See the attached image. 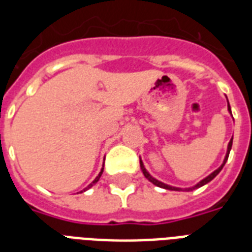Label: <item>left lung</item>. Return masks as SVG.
Returning <instances> with one entry per match:
<instances>
[{
	"mask_svg": "<svg viewBox=\"0 0 252 252\" xmlns=\"http://www.w3.org/2000/svg\"><path fill=\"white\" fill-rule=\"evenodd\" d=\"M229 111H230V106H229ZM230 112H231V111H230ZM231 145H233V138H231V140H230V142H229V146H227V153H226V157H225V161H223V163H222V165H221V167H219V168H217V170H216V171H213V172H212L211 175H209V176H207V178H205V179H203V180H201V182H200V183H197V184H196L195 187H192V188H188L187 191H192V189H195V188H199V187H201V186H204V184L209 183V182H211V180L213 179V178H216V176H217V174H219V172L221 171V170H222V167H223V166H225V163H226L227 158H229V153H230ZM140 166H141V170H142V172H144V175H145V178H146V179L149 180V182H152V183H153V184H156V186H157V187L166 188V189H171V191H184V189H182V188L171 187V186H167V184L162 183V182H159V180L154 179L153 176H152V175H149V172L146 171V170H145V167H144V165H142V162H141V161H140Z\"/></svg>",
	"mask_w": 252,
	"mask_h": 252,
	"instance_id": "8db88e82",
	"label": "left lung"
}]
</instances>
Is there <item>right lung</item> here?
I'll return each mask as SVG.
<instances>
[{
  "instance_id": "right-lung-1",
  "label": "right lung",
  "mask_w": 252,
  "mask_h": 252,
  "mask_svg": "<svg viewBox=\"0 0 252 252\" xmlns=\"http://www.w3.org/2000/svg\"><path fill=\"white\" fill-rule=\"evenodd\" d=\"M102 172H103V168H102V171L99 172V175L96 176V178H95V179H94V182H93V183H91V184H89V186H87V188L93 187V186H94V184L96 183V182H98V180H99V178H100V175H102ZM87 188H86V189H87ZM84 191H85V189H84Z\"/></svg>"
}]
</instances>
